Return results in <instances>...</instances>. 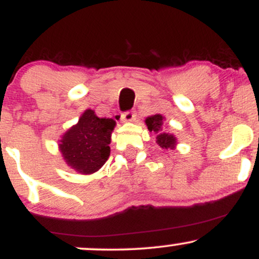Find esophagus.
I'll use <instances>...</instances> for the list:
<instances>
[{
  "label": "esophagus",
  "instance_id": "1",
  "mask_svg": "<svg viewBox=\"0 0 259 259\" xmlns=\"http://www.w3.org/2000/svg\"><path fill=\"white\" fill-rule=\"evenodd\" d=\"M135 119V113L134 112H125L121 114V121L123 123H130V121H133Z\"/></svg>",
  "mask_w": 259,
  "mask_h": 259
}]
</instances>
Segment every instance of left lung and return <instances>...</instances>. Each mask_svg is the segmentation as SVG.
<instances>
[{"mask_svg": "<svg viewBox=\"0 0 259 259\" xmlns=\"http://www.w3.org/2000/svg\"><path fill=\"white\" fill-rule=\"evenodd\" d=\"M145 123H146L147 129L150 130V132H153L156 134V142L163 148V150H164V148L165 150H168V148L173 150L175 145H177V138H175L174 135H171V134H167L163 132V115H151V117L146 118Z\"/></svg>", "mask_w": 259, "mask_h": 259, "instance_id": "1", "label": "left lung"}]
</instances>
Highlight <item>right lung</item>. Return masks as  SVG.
Instances as JSON below:
<instances>
[{"label":"right lung","instance_id":"right-lung-1","mask_svg":"<svg viewBox=\"0 0 259 259\" xmlns=\"http://www.w3.org/2000/svg\"><path fill=\"white\" fill-rule=\"evenodd\" d=\"M115 121L99 118L92 109L82 113L78 124L62 136L59 150L68 165L81 174L97 171L111 153V136Z\"/></svg>","mask_w":259,"mask_h":259}]
</instances>
